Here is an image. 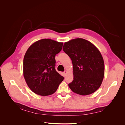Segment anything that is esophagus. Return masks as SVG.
I'll return each instance as SVG.
<instances>
[{
	"mask_svg": "<svg viewBox=\"0 0 125 125\" xmlns=\"http://www.w3.org/2000/svg\"><path fill=\"white\" fill-rule=\"evenodd\" d=\"M67 73V71H64L63 72V74H64V75H65L66 74V73Z\"/></svg>",
	"mask_w": 125,
	"mask_h": 125,
	"instance_id": "esophagus-1",
	"label": "esophagus"
}]
</instances>
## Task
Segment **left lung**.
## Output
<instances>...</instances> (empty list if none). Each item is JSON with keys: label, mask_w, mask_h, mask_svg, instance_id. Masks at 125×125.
Segmentation results:
<instances>
[{"label": "left lung", "mask_w": 125, "mask_h": 125, "mask_svg": "<svg viewBox=\"0 0 125 125\" xmlns=\"http://www.w3.org/2000/svg\"><path fill=\"white\" fill-rule=\"evenodd\" d=\"M62 50L73 62V80L68 84L72 91L81 95L95 92L104 76V60L99 50L80 38L65 42Z\"/></svg>", "instance_id": "8db88e82"}]
</instances>
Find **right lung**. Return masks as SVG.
Segmentation results:
<instances>
[{
    "label": "right lung",
    "mask_w": 125,
    "mask_h": 125,
    "mask_svg": "<svg viewBox=\"0 0 125 125\" xmlns=\"http://www.w3.org/2000/svg\"><path fill=\"white\" fill-rule=\"evenodd\" d=\"M63 43L51 39L37 41L29 47L23 59V76L26 84L37 95L54 93L63 77L55 70V56Z\"/></svg>",
    "instance_id": "obj_1"
}]
</instances>
